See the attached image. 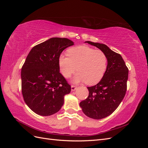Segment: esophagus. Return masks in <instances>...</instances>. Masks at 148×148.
Here are the masks:
<instances>
[{
    "instance_id": "esophagus-1",
    "label": "esophagus",
    "mask_w": 148,
    "mask_h": 148,
    "mask_svg": "<svg viewBox=\"0 0 148 148\" xmlns=\"http://www.w3.org/2000/svg\"><path fill=\"white\" fill-rule=\"evenodd\" d=\"M77 89V87L76 86H74V85H71V91H75L76 89Z\"/></svg>"
}]
</instances>
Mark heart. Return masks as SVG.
Wrapping results in <instances>:
<instances>
[{"mask_svg": "<svg viewBox=\"0 0 148 148\" xmlns=\"http://www.w3.org/2000/svg\"><path fill=\"white\" fill-rule=\"evenodd\" d=\"M68 55L62 54L59 64L62 74L70 78L75 71H78L73 79L74 83L85 82L92 85L100 82L107 65L106 53L88 46H78L70 49Z\"/></svg>", "mask_w": 148, "mask_h": 148, "instance_id": "obj_1", "label": "heart"}]
</instances>
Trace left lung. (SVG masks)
Returning a JSON list of instances; mask_svg holds the SVG:
<instances>
[{
  "mask_svg": "<svg viewBox=\"0 0 148 148\" xmlns=\"http://www.w3.org/2000/svg\"><path fill=\"white\" fill-rule=\"evenodd\" d=\"M85 42L99 49L107 57V69L102 78L95 86L87 87L89 96L79 103L85 115L99 120L112 114L123 100L127 88L128 69L122 56L106 44Z\"/></svg>",
  "mask_w": 148,
  "mask_h": 148,
  "instance_id": "obj_1",
  "label": "left lung"
}]
</instances>
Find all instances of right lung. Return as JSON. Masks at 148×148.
Here are the masks:
<instances>
[{
    "instance_id": "obj_1",
    "label": "right lung",
    "mask_w": 148,
    "mask_h": 148,
    "mask_svg": "<svg viewBox=\"0 0 148 148\" xmlns=\"http://www.w3.org/2000/svg\"><path fill=\"white\" fill-rule=\"evenodd\" d=\"M74 42L67 38H52L35 46L21 68V92L25 103L39 115L59 111L71 86L60 73L59 57Z\"/></svg>"
}]
</instances>
